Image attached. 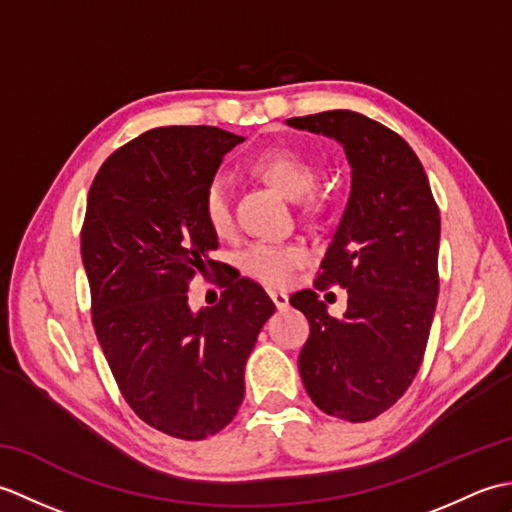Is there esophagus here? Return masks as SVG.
Returning a JSON list of instances; mask_svg holds the SVG:
<instances>
[{"label": "esophagus", "instance_id": "obj_1", "mask_svg": "<svg viewBox=\"0 0 512 512\" xmlns=\"http://www.w3.org/2000/svg\"><path fill=\"white\" fill-rule=\"evenodd\" d=\"M270 299H273V303H275L279 310L288 308V295H286V292H270Z\"/></svg>", "mask_w": 512, "mask_h": 512}]
</instances>
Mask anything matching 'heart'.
I'll return each mask as SVG.
<instances>
[{"label":"heart","instance_id":"b5f03b06","mask_svg":"<svg viewBox=\"0 0 512 512\" xmlns=\"http://www.w3.org/2000/svg\"><path fill=\"white\" fill-rule=\"evenodd\" d=\"M257 176L273 182L288 198L306 202L308 209L317 206V200L308 195L319 180V171L299 151L288 147H270L253 160ZM202 213L206 224L215 235H228L233 231L231 189L222 173L206 182L202 193ZM308 253L299 242H253L239 250L237 264L242 273L262 281L266 286H286L292 273L306 264Z\"/></svg>","mask_w":512,"mask_h":512}]
</instances>
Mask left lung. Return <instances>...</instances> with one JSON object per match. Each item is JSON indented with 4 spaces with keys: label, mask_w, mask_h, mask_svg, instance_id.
I'll return each instance as SVG.
<instances>
[{
    "label": "left lung",
    "mask_w": 512,
    "mask_h": 512,
    "mask_svg": "<svg viewBox=\"0 0 512 512\" xmlns=\"http://www.w3.org/2000/svg\"><path fill=\"white\" fill-rule=\"evenodd\" d=\"M343 145L352 191L314 288H347L343 317L314 290L290 303L310 321L299 372L312 402L334 418L372 420L416 378L438 303L440 211L413 149L350 110L286 121Z\"/></svg>",
    "instance_id": "1"
}]
</instances>
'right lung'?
<instances>
[{"label":"right lung","mask_w":512,"mask_h":512,"mask_svg":"<svg viewBox=\"0 0 512 512\" xmlns=\"http://www.w3.org/2000/svg\"><path fill=\"white\" fill-rule=\"evenodd\" d=\"M242 140L206 125L149 129L103 162L88 193L81 257L96 339L127 405L171 438L204 440L235 418L248 354L275 312L239 275L222 279L215 306H189V281L222 270L202 193Z\"/></svg>","instance_id":"right-lung-1"}]
</instances>
